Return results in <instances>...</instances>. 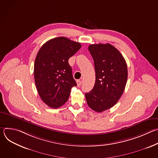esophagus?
I'll return each mask as SVG.
<instances>
[{"label":"esophagus","mask_w":158,"mask_h":158,"mask_svg":"<svg viewBox=\"0 0 158 158\" xmlns=\"http://www.w3.org/2000/svg\"><path fill=\"white\" fill-rule=\"evenodd\" d=\"M76 82H77V85L78 87H80L81 85V80H77L76 81Z\"/></svg>","instance_id":"34e87169"}]
</instances>
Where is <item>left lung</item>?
<instances>
[{"instance_id":"8db88e82","label":"left lung","mask_w":158,"mask_h":158,"mask_svg":"<svg viewBox=\"0 0 158 158\" xmlns=\"http://www.w3.org/2000/svg\"><path fill=\"white\" fill-rule=\"evenodd\" d=\"M94 63L96 81L85 94L89 107L101 112L113 107L123 95L127 80V67L120 52L110 44L88 47Z\"/></svg>"}]
</instances>
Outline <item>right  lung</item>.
Listing matches in <instances>:
<instances>
[{
    "instance_id": "obj_1",
    "label": "right lung",
    "mask_w": 158,
    "mask_h": 158,
    "mask_svg": "<svg viewBox=\"0 0 158 158\" xmlns=\"http://www.w3.org/2000/svg\"><path fill=\"white\" fill-rule=\"evenodd\" d=\"M81 48L79 42L64 37L42 45L35 59L34 75L37 92L44 102L56 109L68 100L77 84L68 60Z\"/></svg>"
}]
</instances>
